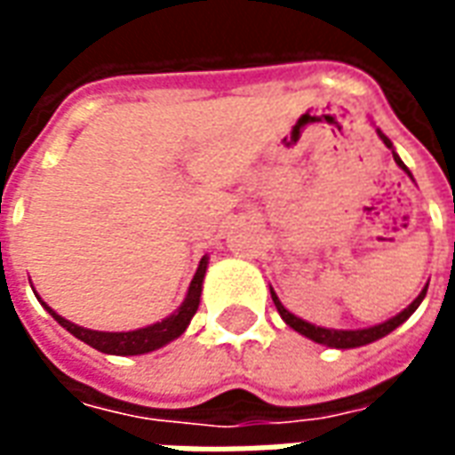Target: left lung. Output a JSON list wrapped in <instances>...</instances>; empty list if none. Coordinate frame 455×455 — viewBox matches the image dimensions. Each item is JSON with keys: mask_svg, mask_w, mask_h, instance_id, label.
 Here are the masks:
<instances>
[{"mask_svg": "<svg viewBox=\"0 0 455 455\" xmlns=\"http://www.w3.org/2000/svg\"><path fill=\"white\" fill-rule=\"evenodd\" d=\"M375 131H378V136H380L382 143L392 150V158H395V163H397V165H400V168L411 178V172L407 170V165L402 163L400 156H397L395 148H392V140L387 139L380 129H375ZM427 287H429V283L424 285V290H421L419 295L414 297V302H411L410 307H404V309H402L400 315H395L392 319H387V322H382V324L368 326V329H326V326H315V324H309V322H305V319H299V316L292 315L290 309H285V305L277 299L273 287H270V297H273V302H275L277 312H280V316H283V322H285L290 329H295L297 334L307 336V339H312L315 343H322V346H329V348H358V346H368V343L378 341V339H382V336H387L390 331H395L400 324H404V322L417 312V307L421 305V299L427 297Z\"/></svg>", "mask_w": 455, "mask_h": 455, "instance_id": "obj_1", "label": "left lung"}]
</instances>
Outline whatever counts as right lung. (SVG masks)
<instances>
[{"instance_id":"obj_1","label":"right lung","mask_w":455,"mask_h":455,"mask_svg":"<svg viewBox=\"0 0 455 455\" xmlns=\"http://www.w3.org/2000/svg\"><path fill=\"white\" fill-rule=\"evenodd\" d=\"M209 256H202L197 266V273L192 277V283L188 287V295L182 299V305L165 319H160L156 324L143 326V329H133V331H94V329H84L73 322H68L65 316L55 312L53 307H48L38 297V302L45 307V312L53 316L58 324L68 329L75 339H80L87 346H92L97 351L109 353V355H140V353H150L163 348L165 343L175 341L178 336L185 334V329L192 322V316L197 312L199 297H202V283H204V273H207Z\"/></svg>"}]
</instances>
